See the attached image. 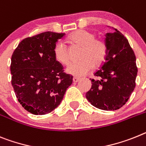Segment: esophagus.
I'll use <instances>...</instances> for the list:
<instances>
[{"label":"esophagus","mask_w":146,"mask_h":146,"mask_svg":"<svg viewBox=\"0 0 146 146\" xmlns=\"http://www.w3.org/2000/svg\"><path fill=\"white\" fill-rule=\"evenodd\" d=\"M79 81H80V78H75V77L73 78V82H74V83H78V82Z\"/></svg>","instance_id":"1"}]
</instances>
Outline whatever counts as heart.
<instances>
[{"instance_id":"1","label":"heart","mask_w":146,"mask_h":146,"mask_svg":"<svg viewBox=\"0 0 146 146\" xmlns=\"http://www.w3.org/2000/svg\"><path fill=\"white\" fill-rule=\"evenodd\" d=\"M94 33L87 30H78L71 35L69 40L74 44L82 46L78 62L71 63L66 72L69 74L82 77L92 69L94 65L99 66L104 62L106 56V46L104 41L95 38ZM54 55L56 60L63 65L69 61V54L66 44L63 41H58L54 48Z\"/></svg>"}]
</instances>
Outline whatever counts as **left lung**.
<instances>
[{
  "instance_id": "left-lung-1",
  "label": "left lung",
  "mask_w": 146,
  "mask_h": 146,
  "mask_svg": "<svg viewBox=\"0 0 146 146\" xmlns=\"http://www.w3.org/2000/svg\"><path fill=\"white\" fill-rule=\"evenodd\" d=\"M105 40V62L94 73L86 97L98 109L114 111L125 105L134 91L137 68L134 51L121 32L113 28Z\"/></svg>"
}]
</instances>
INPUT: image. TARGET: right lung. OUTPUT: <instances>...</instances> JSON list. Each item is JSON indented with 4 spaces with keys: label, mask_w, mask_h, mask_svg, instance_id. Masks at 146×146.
<instances>
[{
    "label": "right lung",
    "mask_w": 146,
    "mask_h": 146,
    "mask_svg": "<svg viewBox=\"0 0 146 146\" xmlns=\"http://www.w3.org/2000/svg\"><path fill=\"white\" fill-rule=\"evenodd\" d=\"M64 33L46 32L21 41L11 59L12 85L18 102L36 115L48 114L60 104L72 76L56 60L54 48Z\"/></svg>",
    "instance_id": "1"
}]
</instances>
